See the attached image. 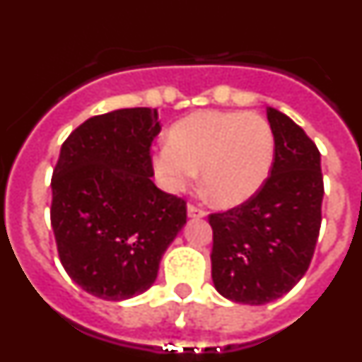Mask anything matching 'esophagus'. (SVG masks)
I'll return each mask as SVG.
<instances>
[{
    "label": "esophagus",
    "instance_id": "esophagus-1",
    "mask_svg": "<svg viewBox=\"0 0 362 362\" xmlns=\"http://www.w3.org/2000/svg\"><path fill=\"white\" fill-rule=\"evenodd\" d=\"M187 214L188 217H192V219H201V217L206 216V212H204L203 209H199V206H196V204H188Z\"/></svg>",
    "mask_w": 362,
    "mask_h": 362
}]
</instances>
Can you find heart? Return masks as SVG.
Listing matches in <instances>:
<instances>
[{"label": "heart", "mask_w": 362, "mask_h": 362, "mask_svg": "<svg viewBox=\"0 0 362 362\" xmlns=\"http://www.w3.org/2000/svg\"><path fill=\"white\" fill-rule=\"evenodd\" d=\"M276 136L255 112H196L177 121L168 143L152 156L153 174L172 194L185 192L201 170V187L216 206L233 209L257 194L270 175Z\"/></svg>", "instance_id": "b5f03b06"}]
</instances>
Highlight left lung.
Masks as SVG:
<instances>
[{"mask_svg":"<svg viewBox=\"0 0 362 362\" xmlns=\"http://www.w3.org/2000/svg\"><path fill=\"white\" fill-rule=\"evenodd\" d=\"M276 136L270 177L252 199L210 214L212 281L233 303L267 305L305 276L321 228V153L299 124L267 108Z\"/></svg>","mask_w":362,"mask_h":362,"instance_id":"1","label":"left lung"}]
</instances>
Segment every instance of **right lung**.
Segmentation results:
<instances>
[{"label": "right lung", "instance_id": "right-lung-1", "mask_svg": "<svg viewBox=\"0 0 362 362\" xmlns=\"http://www.w3.org/2000/svg\"><path fill=\"white\" fill-rule=\"evenodd\" d=\"M156 108L86 119L63 143L52 174L50 223L70 279L105 300L143 293L187 223V203L159 190L150 146Z\"/></svg>", "mask_w": 362, "mask_h": 362}]
</instances>
